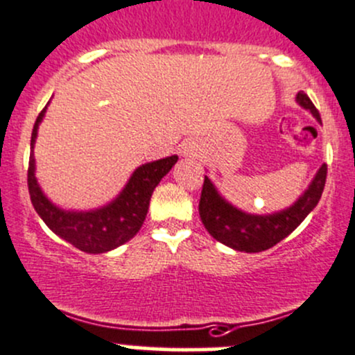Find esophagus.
I'll return each mask as SVG.
<instances>
[{"mask_svg": "<svg viewBox=\"0 0 355 355\" xmlns=\"http://www.w3.org/2000/svg\"><path fill=\"white\" fill-rule=\"evenodd\" d=\"M181 153L184 157H198L200 152H198V145H196L195 141H188L182 145L181 148Z\"/></svg>", "mask_w": 355, "mask_h": 355, "instance_id": "1", "label": "esophagus"}]
</instances>
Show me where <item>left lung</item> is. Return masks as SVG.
I'll return each mask as SVG.
<instances>
[{"mask_svg": "<svg viewBox=\"0 0 355 355\" xmlns=\"http://www.w3.org/2000/svg\"><path fill=\"white\" fill-rule=\"evenodd\" d=\"M297 101L300 107L311 112L321 122L318 108L314 107L311 98L304 91L297 94ZM326 173H328V166L322 164L309 188L304 191V195L292 207L282 210V212L268 214V216L247 214L227 203L217 193L212 181L205 176L198 203L200 219H202L203 226L209 231L210 236H214L217 241L227 245V247L234 248V250L250 252V254L268 250V248L279 243L283 238L288 236L311 214V210L318 205L322 189H324Z\"/></svg>", "mask_w": 355, "mask_h": 355, "instance_id": "8db88e82", "label": "left lung"}]
</instances>
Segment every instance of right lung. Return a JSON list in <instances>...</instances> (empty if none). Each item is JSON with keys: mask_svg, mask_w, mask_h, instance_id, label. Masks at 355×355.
I'll return each instance as SVG.
<instances>
[{"mask_svg": "<svg viewBox=\"0 0 355 355\" xmlns=\"http://www.w3.org/2000/svg\"><path fill=\"white\" fill-rule=\"evenodd\" d=\"M44 112L46 107L37 115L31 138L27 184H29V195L34 209L55 234L86 254H105L121 247L122 243L131 240L143 226L153 189L160 179L173 169L174 164L178 162V155L166 157L138 167L121 195L101 209L89 210V212L62 210L44 196L34 174L36 167H34L33 150Z\"/></svg>", "mask_w": 355, "mask_h": 355, "instance_id": "1", "label": "right lung"}]
</instances>
